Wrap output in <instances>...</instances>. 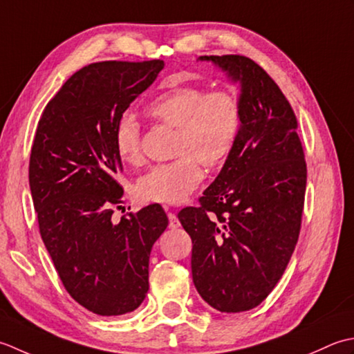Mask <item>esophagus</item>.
Listing matches in <instances>:
<instances>
[{
    "instance_id": "obj_1",
    "label": "esophagus",
    "mask_w": 354,
    "mask_h": 354,
    "mask_svg": "<svg viewBox=\"0 0 354 354\" xmlns=\"http://www.w3.org/2000/svg\"><path fill=\"white\" fill-rule=\"evenodd\" d=\"M168 218H169V227H171V229H177V227L180 226V221H178L176 214L169 212V214H168Z\"/></svg>"
}]
</instances>
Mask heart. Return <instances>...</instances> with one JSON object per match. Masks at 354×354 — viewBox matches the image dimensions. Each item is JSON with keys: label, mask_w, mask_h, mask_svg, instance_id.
<instances>
[{"label": "heart", "mask_w": 354, "mask_h": 354, "mask_svg": "<svg viewBox=\"0 0 354 354\" xmlns=\"http://www.w3.org/2000/svg\"><path fill=\"white\" fill-rule=\"evenodd\" d=\"M153 119L177 128L176 156L169 163L156 165L136 183L137 197L162 205L185 201L203 180V168L218 167L229 157L241 127L240 104L230 91H211L192 85L168 88L147 105ZM114 148L122 160L142 162L140 127L131 113L114 125Z\"/></svg>", "instance_id": "heart-1"}]
</instances>
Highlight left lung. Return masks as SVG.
Here are the masks:
<instances>
[{"mask_svg":"<svg viewBox=\"0 0 354 354\" xmlns=\"http://www.w3.org/2000/svg\"><path fill=\"white\" fill-rule=\"evenodd\" d=\"M240 85L241 127L198 207L178 212L192 238L191 270L200 297L238 313L268 298L297 246L307 167L297 118L279 86L246 56H200Z\"/></svg>","mask_w":354,"mask_h":354,"instance_id":"8db88e82","label":"left lung"}]
</instances>
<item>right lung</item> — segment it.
Returning a JSON list of instances; mask_svg holds the SVG:
<instances>
[{
    "label": "right lung",
    "instance_id": "add662e5",
    "mask_svg": "<svg viewBox=\"0 0 354 354\" xmlns=\"http://www.w3.org/2000/svg\"><path fill=\"white\" fill-rule=\"evenodd\" d=\"M163 67L160 59L90 64L62 85L36 128L28 183L42 241L71 298L100 316L142 304L151 249L168 226L160 205L111 220L124 192L114 125Z\"/></svg>",
    "mask_w": 354,
    "mask_h": 354
}]
</instances>
